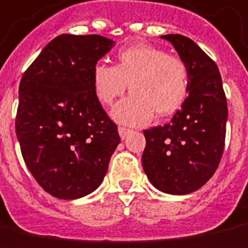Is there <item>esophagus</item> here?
<instances>
[{
    "label": "esophagus",
    "mask_w": 248,
    "mask_h": 248,
    "mask_svg": "<svg viewBox=\"0 0 248 248\" xmlns=\"http://www.w3.org/2000/svg\"><path fill=\"white\" fill-rule=\"evenodd\" d=\"M129 132H131V129H129V128L119 127V134H120L121 139H125V136H127Z\"/></svg>",
    "instance_id": "esophagus-1"
}]
</instances>
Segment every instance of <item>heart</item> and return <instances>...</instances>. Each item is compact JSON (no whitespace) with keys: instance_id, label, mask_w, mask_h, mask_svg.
<instances>
[{"instance_id":"1","label":"heart","mask_w":248,"mask_h":248,"mask_svg":"<svg viewBox=\"0 0 248 248\" xmlns=\"http://www.w3.org/2000/svg\"><path fill=\"white\" fill-rule=\"evenodd\" d=\"M116 65L97 62L91 83L97 99L105 106L132 93L113 109V117L123 124L144 125L153 119L177 112L188 94L190 72L182 58L151 45H134L117 53Z\"/></svg>"}]
</instances>
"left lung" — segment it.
I'll return each mask as SVG.
<instances>
[{
    "label": "left lung",
    "instance_id": "left-lung-1",
    "mask_svg": "<svg viewBox=\"0 0 248 248\" xmlns=\"http://www.w3.org/2000/svg\"><path fill=\"white\" fill-rule=\"evenodd\" d=\"M190 72L188 95L170 123L144 129V173L162 192L184 195L201 188L218 168L228 119L218 68L190 38L162 35Z\"/></svg>",
    "mask_w": 248,
    "mask_h": 248
}]
</instances>
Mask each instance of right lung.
<instances>
[{
	"label": "right lung",
	"instance_id": "obj_1",
	"mask_svg": "<svg viewBox=\"0 0 248 248\" xmlns=\"http://www.w3.org/2000/svg\"><path fill=\"white\" fill-rule=\"evenodd\" d=\"M114 46L101 35L56 36L24 72L16 135L28 170L46 192L76 199L97 190L120 143L98 101L91 69Z\"/></svg>",
	"mask_w": 248,
	"mask_h": 248
}]
</instances>
